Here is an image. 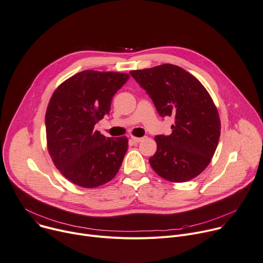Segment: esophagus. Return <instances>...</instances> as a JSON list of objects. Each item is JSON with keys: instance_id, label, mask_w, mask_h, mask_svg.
I'll list each match as a JSON object with an SVG mask.
<instances>
[{"instance_id": "34e87169", "label": "esophagus", "mask_w": 263, "mask_h": 263, "mask_svg": "<svg viewBox=\"0 0 263 263\" xmlns=\"http://www.w3.org/2000/svg\"><path fill=\"white\" fill-rule=\"evenodd\" d=\"M131 139H132L134 142H140L141 140L145 139V137H135V136H131Z\"/></svg>"}]
</instances>
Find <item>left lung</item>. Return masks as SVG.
I'll return each mask as SVG.
<instances>
[{
  "mask_svg": "<svg viewBox=\"0 0 263 263\" xmlns=\"http://www.w3.org/2000/svg\"><path fill=\"white\" fill-rule=\"evenodd\" d=\"M131 77L144 89L161 117H174L170 135H156L152 169L162 178L184 182L199 175L216 151L220 119L201 83L184 69L163 64L135 70Z\"/></svg>",
  "mask_w": 263,
  "mask_h": 263,
  "instance_id": "obj_1",
  "label": "left lung"
}]
</instances>
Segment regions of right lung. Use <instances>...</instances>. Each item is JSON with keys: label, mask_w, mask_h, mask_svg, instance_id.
Here are the masks:
<instances>
[{"label": "right lung", "mask_w": 263, "mask_h": 263, "mask_svg": "<svg viewBox=\"0 0 263 263\" xmlns=\"http://www.w3.org/2000/svg\"><path fill=\"white\" fill-rule=\"evenodd\" d=\"M129 74L85 70L65 81L52 94L45 125L47 145L61 173L83 187L110 181L121 168L128 138L94 131L110 112L117 90Z\"/></svg>", "instance_id": "1"}]
</instances>
